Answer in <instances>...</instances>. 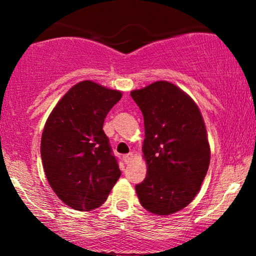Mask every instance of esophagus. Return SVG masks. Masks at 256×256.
Wrapping results in <instances>:
<instances>
[{
	"label": "esophagus",
	"mask_w": 256,
	"mask_h": 256,
	"mask_svg": "<svg viewBox=\"0 0 256 256\" xmlns=\"http://www.w3.org/2000/svg\"><path fill=\"white\" fill-rule=\"evenodd\" d=\"M132 158V154H126L122 156V160H124L125 164H128L130 162V160Z\"/></svg>",
	"instance_id": "esophagus-1"
}]
</instances>
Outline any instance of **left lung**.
<instances>
[{
    "instance_id": "1",
    "label": "left lung",
    "mask_w": 256,
    "mask_h": 256,
    "mask_svg": "<svg viewBox=\"0 0 256 256\" xmlns=\"http://www.w3.org/2000/svg\"><path fill=\"white\" fill-rule=\"evenodd\" d=\"M131 98L144 119L146 176L136 185L148 212L168 216L186 207L207 174L210 149L198 104L174 84L155 82Z\"/></svg>"
}]
</instances>
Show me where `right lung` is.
<instances>
[{
  "label": "right lung",
  "instance_id": "obj_1",
  "mask_svg": "<svg viewBox=\"0 0 256 256\" xmlns=\"http://www.w3.org/2000/svg\"><path fill=\"white\" fill-rule=\"evenodd\" d=\"M120 98L118 90L80 82L64 94L46 120L40 140L44 172L58 198L73 210L100 207L122 174L102 130Z\"/></svg>",
  "mask_w": 256,
  "mask_h": 256
}]
</instances>
